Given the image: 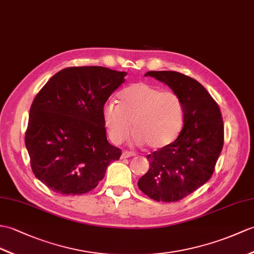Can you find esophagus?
<instances>
[{
  "mask_svg": "<svg viewBox=\"0 0 254 254\" xmlns=\"http://www.w3.org/2000/svg\"><path fill=\"white\" fill-rule=\"evenodd\" d=\"M134 156H136V154H135L134 151H127V150H125L122 152V155H121V158L122 159H126V158H129V157H134Z\"/></svg>",
  "mask_w": 254,
  "mask_h": 254,
  "instance_id": "obj_1",
  "label": "esophagus"
}]
</instances>
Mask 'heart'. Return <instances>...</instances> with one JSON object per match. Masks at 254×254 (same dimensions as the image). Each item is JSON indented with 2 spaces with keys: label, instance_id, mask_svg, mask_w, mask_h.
Listing matches in <instances>:
<instances>
[{
  "label": "heart",
  "instance_id": "b5f03b06",
  "mask_svg": "<svg viewBox=\"0 0 254 254\" xmlns=\"http://www.w3.org/2000/svg\"><path fill=\"white\" fill-rule=\"evenodd\" d=\"M103 118L115 143H121L133 126L137 143L159 149L172 143L179 135L184 109L176 93L139 82L120 93L119 105L105 104Z\"/></svg>",
  "mask_w": 254,
  "mask_h": 254
}]
</instances>
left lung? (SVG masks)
<instances>
[{"mask_svg":"<svg viewBox=\"0 0 254 254\" xmlns=\"http://www.w3.org/2000/svg\"><path fill=\"white\" fill-rule=\"evenodd\" d=\"M180 96L184 119L173 143L147 156L149 170L139 179V190L156 201L175 202L190 194L214 172L224 144L219 105L190 76L176 71H149Z\"/></svg>","mask_w":254,"mask_h":254,"instance_id":"8db88e82","label":"left lung"}]
</instances>
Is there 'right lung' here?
<instances>
[{"mask_svg":"<svg viewBox=\"0 0 254 254\" xmlns=\"http://www.w3.org/2000/svg\"><path fill=\"white\" fill-rule=\"evenodd\" d=\"M127 72L99 66L68 67L34 97L25 136L35 178L74 196L94 190L122 151L106 136L103 108Z\"/></svg>","mask_w":254,"mask_h":254,"instance_id":"obj_1","label":"right lung"}]
</instances>
